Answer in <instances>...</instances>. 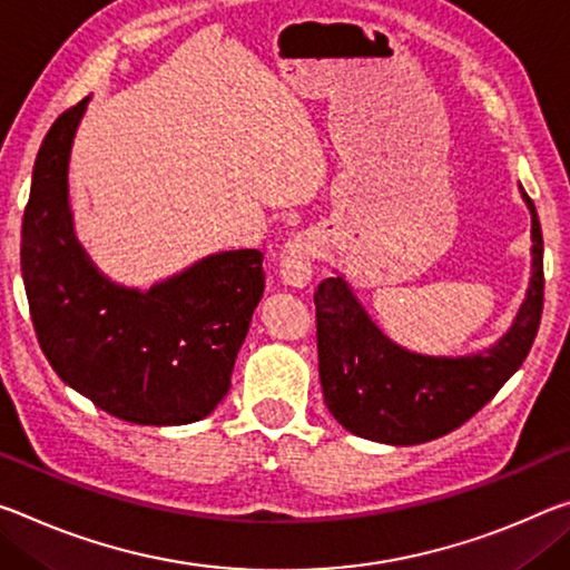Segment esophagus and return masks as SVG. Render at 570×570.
I'll list each match as a JSON object with an SVG mask.
<instances>
[{
    "label": "esophagus",
    "mask_w": 570,
    "mask_h": 570,
    "mask_svg": "<svg viewBox=\"0 0 570 570\" xmlns=\"http://www.w3.org/2000/svg\"><path fill=\"white\" fill-rule=\"evenodd\" d=\"M314 264V238L309 233H299L286 243L278 253V276L292 288H304L312 278Z\"/></svg>",
    "instance_id": "obj_1"
}]
</instances>
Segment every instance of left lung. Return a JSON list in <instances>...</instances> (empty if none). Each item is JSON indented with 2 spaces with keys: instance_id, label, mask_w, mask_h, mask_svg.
Returning a JSON list of instances; mask_svg holds the SVG:
<instances>
[{
  "instance_id": "1",
  "label": "left lung",
  "mask_w": 570,
  "mask_h": 570,
  "mask_svg": "<svg viewBox=\"0 0 570 570\" xmlns=\"http://www.w3.org/2000/svg\"><path fill=\"white\" fill-rule=\"evenodd\" d=\"M530 210L532 266L525 302L492 347L459 357L421 355L387 337L340 274L317 286L320 381L330 413L360 439L391 446L426 444L494 399L528 357L543 314V233Z\"/></svg>"
}]
</instances>
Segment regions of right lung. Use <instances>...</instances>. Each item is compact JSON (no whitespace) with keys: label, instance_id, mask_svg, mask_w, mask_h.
I'll return each instance as SVG.
<instances>
[{"label":"right lung","instance_id":"add662e5","mask_svg":"<svg viewBox=\"0 0 570 570\" xmlns=\"http://www.w3.org/2000/svg\"><path fill=\"white\" fill-rule=\"evenodd\" d=\"M88 101L58 116L35 159L20 248L35 332L60 381L101 411L139 426L195 423L230 391L264 296V253H213L147 292L104 276L76 238L68 203Z\"/></svg>","mask_w":570,"mask_h":570}]
</instances>
